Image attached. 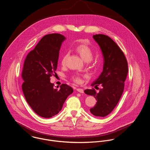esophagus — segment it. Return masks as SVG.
<instances>
[{
  "mask_svg": "<svg viewBox=\"0 0 150 150\" xmlns=\"http://www.w3.org/2000/svg\"><path fill=\"white\" fill-rule=\"evenodd\" d=\"M76 90H77L79 93H83V92H84L82 88H77Z\"/></svg>",
  "mask_w": 150,
  "mask_h": 150,
  "instance_id": "obj_1",
  "label": "esophagus"
}]
</instances>
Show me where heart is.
<instances>
[{"label":"heart","mask_w":150,"mask_h":150,"mask_svg":"<svg viewBox=\"0 0 150 150\" xmlns=\"http://www.w3.org/2000/svg\"><path fill=\"white\" fill-rule=\"evenodd\" d=\"M75 50L85 62H91L92 60L93 57V50L88 45L86 44L78 45L75 47ZM68 57V53L67 52L63 56L62 58V65H65ZM82 77L83 76L81 75L74 74L71 76V79L75 83L80 84L82 82Z\"/></svg>","instance_id":"obj_1"}]
</instances>
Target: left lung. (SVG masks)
<instances>
[{
    "instance_id": "8db88e82",
    "label": "left lung",
    "mask_w": 150,
    "mask_h": 150,
    "mask_svg": "<svg viewBox=\"0 0 150 150\" xmlns=\"http://www.w3.org/2000/svg\"><path fill=\"white\" fill-rule=\"evenodd\" d=\"M93 38L100 45L104 62L103 71L91 86L100 85L101 88L98 92L93 88L85 90L84 93L94 96L97 100L90 109L91 113L103 117L113 111L122 94L128 72V63L123 52L111 38L104 34H96Z\"/></svg>"
}]
</instances>
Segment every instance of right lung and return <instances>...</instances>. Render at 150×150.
<instances>
[{
  "mask_svg": "<svg viewBox=\"0 0 150 150\" xmlns=\"http://www.w3.org/2000/svg\"><path fill=\"white\" fill-rule=\"evenodd\" d=\"M64 40L66 37L60 34L45 35L24 62L21 75L24 96L34 112L44 118L58 114L73 92V88L66 84H62L57 89L50 82V78L57 69L59 50Z\"/></svg>",
  "mask_w": 150,
  "mask_h": 150,
  "instance_id": "right-lung-1",
  "label": "right lung"
}]
</instances>
